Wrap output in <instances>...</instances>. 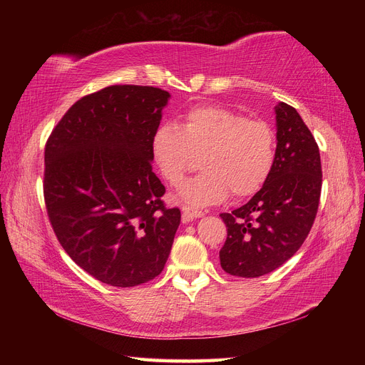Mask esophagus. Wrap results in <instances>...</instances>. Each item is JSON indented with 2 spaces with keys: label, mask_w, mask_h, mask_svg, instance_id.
<instances>
[{
  "label": "esophagus",
  "mask_w": 365,
  "mask_h": 365,
  "mask_svg": "<svg viewBox=\"0 0 365 365\" xmlns=\"http://www.w3.org/2000/svg\"><path fill=\"white\" fill-rule=\"evenodd\" d=\"M182 212H183V222H189V220H192V219L204 216V213L200 212V210H195V208L189 207V205H183L182 207Z\"/></svg>",
  "instance_id": "1"
}]
</instances>
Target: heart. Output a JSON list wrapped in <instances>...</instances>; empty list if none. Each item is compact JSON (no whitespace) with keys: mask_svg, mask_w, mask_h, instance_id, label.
<instances>
[{"mask_svg":"<svg viewBox=\"0 0 365 365\" xmlns=\"http://www.w3.org/2000/svg\"><path fill=\"white\" fill-rule=\"evenodd\" d=\"M152 155L173 186L194 170L201 157L202 173L179 189L195 207L222 202L231 194L247 198L264 185L275 163V134L262 120L216 105L190 108L180 125L163 123L152 138Z\"/></svg>","mask_w":365,"mask_h":365,"instance_id":"obj_1","label":"heart"}]
</instances>
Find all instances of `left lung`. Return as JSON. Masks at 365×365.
Segmentation results:
<instances>
[{"instance_id":"left-lung-1","label":"left lung","mask_w":365,"mask_h":365,"mask_svg":"<svg viewBox=\"0 0 365 365\" xmlns=\"http://www.w3.org/2000/svg\"><path fill=\"white\" fill-rule=\"evenodd\" d=\"M275 115L277 149L269 178L247 204L220 215L227 229L219 253L222 269L241 278L266 275L289 260L318 212L319 148L293 106L281 102Z\"/></svg>"}]
</instances>
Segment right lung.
<instances>
[{"instance_id": "add662e5", "label": "right lung", "mask_w": 365, "mask_h": 365, "mask_svg": "<svg viewBox=\"0 0 365 365\" xmlns=\"http://www.w3.org/2000/svg\"><path fill=\"white\" fill-rule=\"evenodd\" d=\"M168 99L150 86L105 87L75 102L46 143L53 231L76 264L113 287L158 277L180 223L150 163Z\"/></svg>"}]
</instances>
